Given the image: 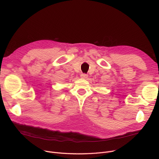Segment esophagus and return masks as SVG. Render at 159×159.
<instances>
[{
    "label": "esophagus",
    "mask_w": 159,
    "mask_h": 159,
    "mask_svg": "<svg viewBox=\"0 0 159 159\" xmlns=\"http://www.w3.org/2000/svg\"><path fill=\"white\" fill-rule=\"evenodd\" d=\"M80 77H81V78H83V79H86L88 77V75L85 73H82L80 75Z\"/></svg>",
    "instance_id": "obj_1"
}]
</instances>
